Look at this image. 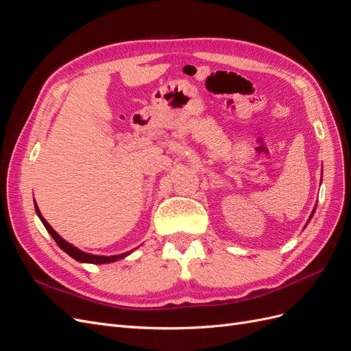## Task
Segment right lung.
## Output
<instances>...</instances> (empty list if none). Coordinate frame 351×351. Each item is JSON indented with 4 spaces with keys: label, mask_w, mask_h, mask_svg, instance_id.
<instances>
[{
    "label": "right lung",
    "mask_w": 351,
    "mask_h": 351,
    "mask_svg": "<svg viewBox=\"0 0 351 351\" xmlns=\"http://www.w3.org/2000/svg\"><path fill=\"white\" fill-rule=\"evenodd\" d=\"M35 209H36V214H38V217H39V218H40V221H42V224L45 226L47 231H48L49 234L52 236V239L56 240V243L58 244L60 249H62V250H64L67 254H70V256H71L73 259H76V261H79V262H88V263H110V262L119 261V259H121V258L127 256V254L130 253V252H127V253H121V254H115V256H97V254L84 253V252H82V250H79V249L74 247L73 244L67 243L66 240H62V239L57 234V232H56L54 230H52V227L48 224L47 219L40 215V212H39V209H38V205H36V204H35Z\"/></svg>",
    "instance_id": "1"
}]
</instances>
